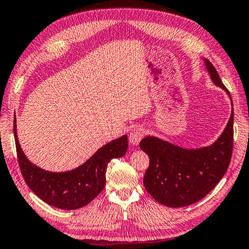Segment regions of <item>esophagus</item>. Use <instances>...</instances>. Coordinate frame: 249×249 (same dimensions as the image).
<instances>
[{"label": "esophagus", "instance_id": "34e87169", "mask_svg": "<svg viewBox=\"0 0 249 249\" xmlns=\"http://www.w3.org/2000/svg\"><path fill=\"white\" fill-rule=\"evenodd\" d=\"M144 135H146V130L143 128H140V127L135 128L129 135L130 143H131L132 146H138L141 139L144 137Z\"/></svg>", "mask_w": 249, "mask_h": 249}]
</instances>
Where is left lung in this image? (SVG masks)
Masks as SVG:
<instances>
[{
	"mask_svg": "<svg viewBox=\"0 0 249 249\" xmlns=\"http://www.w3.org/2000/svg\"><path fill=\"white\" fill-rule=\"evenodd\" d=\"M213 85L231 93L223 85L215 67L204 59ZM232 106V101H231ZM234 111L224 131L215 142L207 147L183 148L147 136L140 141V148L149 156V168L144 174V188L152 198L167 207H185L201 200L215 188L228 169L232 154Z\"/></svg>",
	"mask_w": 249,
	"mask_h": 249,
	"instance_id": "1",
	"label": "left lung"
}]
</instances>
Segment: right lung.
I'll return each instance as SVG.
<instances>
[{"mask_svg":"<svg viewBox=\"0 0 249 249\" xmlns=\"http://www.w3.org/2000/svg\"><path fill=\"white\" fill-rule=\"evenodd\" d=\"M13 130L18 166L29 188L44 202L64 210L81 208L92 201L105 188L110 160L124 156L128 149V137L124 135L101 147L79 167L56 173L42 169L28 159L18 142L15 117Z\"/></svg>","mask_w":249,"mask_h":249,"instance_id":"right-lung-1","label":"right lung"}]
</instances>
